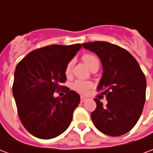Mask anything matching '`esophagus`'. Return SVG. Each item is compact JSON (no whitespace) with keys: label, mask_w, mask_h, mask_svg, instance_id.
<instances>
[{"label":"esophagus","mask_w":153,"mask_h":153,"mask_svg":"<svg viewBox=\"0 0 153 153\" xmlns=\"http://www.w3.org/2000/svg\"><path fill=\"white\" fill-rule=\"evenodd\" d=\"M88 100V98L86 96H81V102H84L85 101H86Z\"/></svg>","instance_id":"1"}]
</instances>
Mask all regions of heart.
<instances>
[{"label": "heart", "instance_id": "obj_1", "mask_svg": "<svg viewBox=\"0 0 153 153\" xmlns=\"http://www.w3.org/2000/svg\"><path fill=\"white\" fill-rule=\"evenodd\" d=\"M82 59H83L85 63L89 68H90V67L93 65V64H94V63H99L98 59H97L94 55H92V54H85V55H83V57H82ZM72 63H73L72 61H70V62L68 63V65L66 67L65 70L66 74H69V73L71 72ZM72 87L73 90H76V91H77L79 93H85V92H87L88 90H90V88L92 87V83H91L90 81L77 80V81H76L75 82H73Z\"/></svg>", "mask_w": 153, "mask_h": 153}]
</instances>
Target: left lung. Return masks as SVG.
<instances>
[{
  "mask_svg": "<svg viewBox=\"0 0 153 153\" xmlns=\"http://www.w3.org/2000/svg\"><path fill=\"white\" fill-rule=\"evenodd\" d=\"M83 47L95 53L102 66V76L97 86L106 97L103 105L94 99L96 109L91 113L94 125L102 133L120 136L133 128L143 109L146 78L136 59L123 48L106 41L83 43Z\"/></svg>",
  "mask_w": 153,
  "mask_h": 153,
  "instance_id": "8db88e82",
  "label": "left lung"
}]
</instances>
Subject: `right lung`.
Here are the masks:
<instances>
[{"label":"right lung","instance_id":"right-lung-1","mask_svg":"<svg viewBox=\"0 0 153 153\" xmlns=\"http://www.w3.org/2000/svg\"><path fill=\"white\" fill-rule=\"evenodd\" d=\"M81 48V44L48 45L30 52L16 66L12 89L18 113L36 138H55L71 124L80 95L68 87L62 98L53 93L65 87L66 67Z\"/></svg>","mask_w":153,"mask_h":153}]
</instances>
